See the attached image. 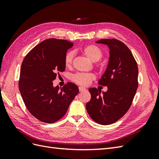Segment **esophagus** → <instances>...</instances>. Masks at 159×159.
<instances>
[{"label": "esophagus", "mask_w": 159, "mask_h": 159, "mask_svg": "<svg viewBox=\"0 0 159 159\" xmlns=\"http://www.w3.org/2000/svg\"><path fill=\"white\" fill-rule=\"evenodd\" d=\"M85 90H86V89L84 87H81V86H80V87H79V91H84Z\"/></svg>", "instance_id": "1"}]
</instances>
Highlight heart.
<instances>
[{
	"label": "heart",
	"instance_id": "b5f03b06",
	"mask_svg": "<svg viewBox=\"0 0 159 159\" xmlns=\"http://www.w3.org/2000/svg\"><path fill=\"white\" fill-rule=\"evenodd\" d=\"M82 52L87 56L88 58L92 61H97L102 58L103 56V51L101 48L95 44H89L85 46L82 49ZM74 56L73 52L67 53L65 56L64 63L67 68H70L71 66L72 61ZM95 79V75L93 74H83L78 73L75 74L72 77V80L75 83L82 85H88L91 81Z\"/></svg>",
	"mask_w": 159,
	"mask_h": 159
}]
</instances>
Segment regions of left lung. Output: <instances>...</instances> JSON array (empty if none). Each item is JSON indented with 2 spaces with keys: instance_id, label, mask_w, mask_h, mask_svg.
<instances>
[{
  "instance_id": "obj_1",
  "label": "left lung",
  "mask_w": 159,
  "mask_h": 159,
  "mask_svg": "<svg viewBox=\"0 0 159 159\" xmlns=\"http://www.w3.org/2000/svg\"><path fill=\"white\" fill-rule=\"evenodd\" d=\"M98 44L107 45L109 57L107 68L98 84L107 91L89 88L91 99L86 109L94 121L103 125L112 124L125 114L138 88V66L128 47L116 39H101Z\"/></svg>"
}]
</instances>
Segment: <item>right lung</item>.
I'll return each mask as SVG.
<instances>
[{
	"instance_id": "obj_1",
	"label": "right lung",
	"mask_w": 159,
	"mask_h": 159,
	"mask_svg": "<svg viewBox=\"0 0 159 159\" xmlns=\"http://www.w3.org/2000/svg\"><path fill=\"white\" fill-rule=\"evenodd\" d=\"M73 46L68 40L50 38L32 49L22 63L18 85L24 103L34 117L44 123L60 120L79 92L73 83L60 88L52 81L65 70L66 52Z\"/></svg>"
}]
</instances>
